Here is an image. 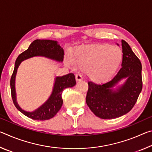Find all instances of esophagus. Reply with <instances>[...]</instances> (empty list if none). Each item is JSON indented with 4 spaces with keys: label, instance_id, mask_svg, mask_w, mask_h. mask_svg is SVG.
<instances>
[{
    "label": "esophagus",
    "instance_id": "obj_1",
    "mask_svg": "<svg viewBox=\"0 0 152 152\" xmlns=\"http://www.w3.org/2000/svg\"><path fill=\"white\" fill-rule=\"evenodd\" d=\"M75 77H76V82H79V81H80V80H82V77L80 75V74H76V75L75 76Z\"/></svg>",
    "mask_w": 152,
    "mask_h": 152
}]
</instances>
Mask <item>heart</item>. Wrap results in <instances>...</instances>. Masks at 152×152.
Listing matches in <instances>:
<instances>
[{"instance_id":"heart-1","label":"heart","mask_w":152,"mask_h":152,"mask_svg":"<svg viewBox=\"0 0 152 152\" xmlns=\"http://www.w3.org/2000/svg\"><path fill=\"white\" fill-rule=\"evenodd\" d=\"M123 60V52L118 47L107 43L83 45L76 48L71 56V63L86 72L91 80L101 82L116 72Z\"/></svg>"}]
</instances>
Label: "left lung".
<instances>
[{"instance_id":"8db88e82","label":"left lung","mask_w":152,"mask_h":152,"mask_svg":"<svg viewBox=\"0 0 152 152\" xmlns=\"http://www.w3.org/2000/svg\"><path fill=\"white\" fill-rule=\"evenodd\" d=\"M121 68L114 78L103 84L88 82L86 101L92 112L101 119H115L125 115L134 107L142 90L141 64L130 46L121 41ZM128 79L123 86L112 88L123 78Z\"/></svg>"}]
</instances>
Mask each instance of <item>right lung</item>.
Masks as SVG:
<instances>
[{
	"label": "right lung",
	"mask_w": 152,
	"mask_h": 152,
	"mask_svg": "<svg viewBox=\"0 0 152 152\" xmlns=\"http://www.w3.org/2000/svg\"><path fill=\"white\" fill-rule=\"evenodd\" d=\"M64 50L56 41L48 39H36L31 43L27 50L20 53L17 58L15 64V68L11 78V91L12 101L17 109L30 119L39 121L50 119L57 114L63 104L61 94L66 88L75 86L76 80L74 74L70 73L61 77L56 78L53 92L50 97L42 106L35 111L29 113L22 110L16 101V93L15 88V80L17 68L20 62L26 59L33 56H45L58 61H62L64 58Z\"/></svg>",
	"instance_id": "1"
}]
</instances>
